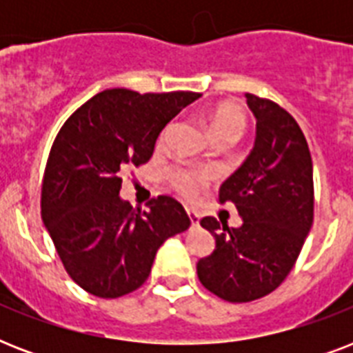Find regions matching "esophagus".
<instances>
[{
  "mask_svg": "<svg viewBox=\"0 0 353 353\" xmlns=\"http://www.w3.org/2000/svg\"><path fill=\"white\" fill-rule=\"evenodd\" d=\"M187 216H188V220H190V223H192V225H198V223H199L198 212H194V210L187 209Z\"/></svg>",
  "mask_w": 353,
  "mask_h": 353,
  "instance_id": "obj_1",
  "label": "esophagus"
}]
</instances>
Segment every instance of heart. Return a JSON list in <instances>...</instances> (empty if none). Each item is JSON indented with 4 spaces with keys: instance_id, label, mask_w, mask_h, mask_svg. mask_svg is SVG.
Listing matches in <instances>:
<instances>
[{
    "instance_id": "b5f03b06",
    "label": "heart",
    "mask_w": 353,
    "mask_h": 353,
    "mask_svg": "<svg viewBox=\"0 0 353 353\" xmlns=\"http://www.w3.org/2000/svg\"><path fill=\"white\" fill-rule=\"evenodd\" d=\"M174 122L166 124L159 135V143H163L168 133L172 132ZM210 130L216 143H238L247 130V117L240 108L218 106L210 113ZM170 183L179 196L187 199L198 198L210 183V174L192 166H176L170 172Z\"/></svg>"
}]
</instances>
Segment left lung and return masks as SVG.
Segmentation results:
<instances>
[{
    "mask_svg": "<svg viewBox=\"0 0 353 353\" xmlns=\"http://www.w3.org/2000/svg\"><path fill=\"white\" fill-rule=\"evenodd\" d=\"M256 141L245 163L220 188L241 216L238 229L216 218L201 227L216 238L198 262L199 282L227 302H251L274 291L295 265L313 223V163L296 121L276 102L247 93Z\"/></svg>",
    "mask_w": 353,
    "mask_h": 353,
    "instance_id": "1",
    "label": "left lung"
}]
</instances>
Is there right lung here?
<instances>
[{
    "label": "right lung",
    "instance_id": "add662e5",
    "mask_svg": "<svg viewBox=\"0 0 353 353\" xmlns=\"http://www.w3.org/2000/svg\"><path fill=\"white\" fill-rule=\"evenodd\" d=\"M199 97L106 90L60 128L41 181V220L68 274L91 295L117 299L139 290L163 241L190 227L170 196L141 210L119 192L122 172L148 163L161 130Z\"/></svg>",
    "mask_w": 353,
    "mask_h": 353
}]
</instances>
